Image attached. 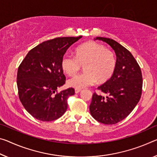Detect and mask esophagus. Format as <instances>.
<instances>
[{
  "mask_svg": "<svg viewBox=\"0 0 157 157\" xmlns=\"http://www.w3.org/2000/svg\"><path fill=\"white\" fill-rule=\"evenodd\" d=\"M80 91H81V89H75V94H78Z\"/></svg>",
  "mask_w": 157,
  "mask_h": 157,
  "instance_id": "esophagus-1",
  "label": "esophagus"
}]
</instances>
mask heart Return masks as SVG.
I'll return each mask as SVG.
<instances>
[{
	"instance_id": "1",
	"label": "heart",
	"mask_w": 157,
	"mask_h": 157,
	"mask_svg": "<svg viewBox=\"0 0 157 157\" xmlns=\"http://www.w3.org/2000/svg\"><path fill=\"white\" fill-rule=\"evenodd\" d=\"M61 65L64 73L70 76L84 66V73L68 80L69 86L81 89L93 85L96 81L104 82L108 80L115 69L116 57L113 51L96 42L90 41L77 47L74 56L64 55Z\"/></svg>"
}]
</instances>
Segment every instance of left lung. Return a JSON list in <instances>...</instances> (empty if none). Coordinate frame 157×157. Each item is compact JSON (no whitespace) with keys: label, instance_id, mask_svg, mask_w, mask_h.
I'll use <instances>...</instances> for the list:
<instances>
[{"label":"left lung","instance_id":"1","mask_svg":"<svg viewBox=\"0 0 157 157\" xmlns=\"http://www.w3.org/2000/svg\"><path fill=\"white\" fill-rule=\"evenodd\" d=\"M108 43L116 54V67L113 75L98 87L106 96L94 93L89 110L91 116L104 124H114L125 119L140 101L143 76L133 56L113 39L97 37Z\"/></svg>","mask_w":157,"mask_h":157}]
</instances>
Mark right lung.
<instances>
[{
    "label": "right lung",
    "mask_w": 157,
    "mask_h": 157,
    "mask_svg": "<svg viewBox=\"0 0 157 157\" xmlns=\"http://www.w3.org/2000/svg\"><path fill=\"white\" fill-rule=\"evenodd\" d=\"M82 38L63 37L44 41L31 49L19 65L17 84L21 103L38 120L50 121L63 115L73 88L58 93L66 83L61 59L70 47Z\"/></svg>",
    "instance_id": "right-lung-1"
}]
</instances>
